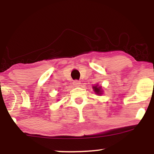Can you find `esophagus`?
Wrapping results in <instances>:
<instances>
[{"instance_id": "34e87169", "label": "esophagus", "mask_w": 154, "mask_h": 154, "mask_svg": "<svg viewBox=\"0 0 154 154\" xmlns=\"http://www.w3.org/2000/svg\"><path fill=\"white\" fill-rule=\"evenodd\" d=\"M73 85L75 87H79V86L80 85V82H79V80H75L73 82Z\"/></svg>"}]
</instances>
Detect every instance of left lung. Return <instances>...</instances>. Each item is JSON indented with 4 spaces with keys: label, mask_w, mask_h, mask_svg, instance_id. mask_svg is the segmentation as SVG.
Segmentation results:
<instances>
[{
    "label": "left lung",
    "mask_w": 154,
    "mask_h": 154,
    "mask_svg": "<svg viewBox=\"0 0 154 154\" xmlns=\"http://www.w3.org/2000/svg\"><path fill=\"white\" fill-rule=\"evenodd\" d=\"M93 90H94L95 93H97V94H98V95L102 94L101 88H100V87H98V85L94 86V87H93Z\"/></svg>",
    "instance_id": "1"
}]
</instances>
